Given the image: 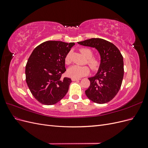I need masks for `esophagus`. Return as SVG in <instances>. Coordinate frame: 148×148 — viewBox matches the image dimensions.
<instances>
[{"mask_svg": "<svg viewBox=\"0 0 148 148\" xmlns=\"http://www.w3.org/2000/svg\"><path fill=\"white\" fill-rule=\"evenodd\" d=\"M81 79L79 78H71V80H72L73 82H75V81H79V80H80Z\"/></svg>", "mask_w": 148, "mask_h": 148, "instance_id": "34e87169", "label": "esophagus"}]
</instances>
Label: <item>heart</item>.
<instances>
[{
    "mask_svg": "<svg viewBox=\"0 0 148 148\" xmlns=\"http://www.w3.org/2000/svg\"><path fill=\"white\" fill-rule=\"evenodd\" d=\"M80 52L82 55L87 59V64L90 66V68L95 71L99 69L100 65V62L97 58L93 57V52L90 49L83 48L80 49ZM65 62L66 64H69L71 62L70 59V53L66 54ZM89 72V69L86 66H78L73 65L68 69V75L71 78H80L86 75Z\"/></svg>",
    "mask_w": 148,
    "mask_h": 148,
    "instance_id": "obj_1",
    "label": "heart"
}]
</instances>
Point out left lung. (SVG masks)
Instances as JSON below:
<instances>
[{
    "label": "left lung",
    "instance_id": "obj_1",
    "mask_svg": "<svg viewBox=\"0 0 148 148\" xmlns=\"http://www.w3.org/2000/svg\"><path fill=\"white\" fill-rule=\"evenodd\" d=\"M80 45L96 49L101 56L97 73L89 78L90 86L85 91L86 96L94 102L105 104L117 95L124 74L123 58L114 44L101 38H91L78 42Z\"/></svg>",
    "mask_w": 148,
    "mask_h": 148
}]
</instances>
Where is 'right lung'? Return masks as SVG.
<instances>
[{
	"instance_id": "obj_1",
	"label": "right lung",
	"mask_w": 148,
	"mask_h": 148,
	"mask_svg": "<svg viewBox=\"0 0 148 148\" xmlns=\"http://www.w3.org/2000/svg\"><path fill=\"white\" fill-rule=\"evenodd\" d=\"M74 42L46 41L31 53L25 68L26 82L33 96L44 105L59 102L69 91L71 80L62 78L65 59Z\"/></svg>"
}]
</instances>
